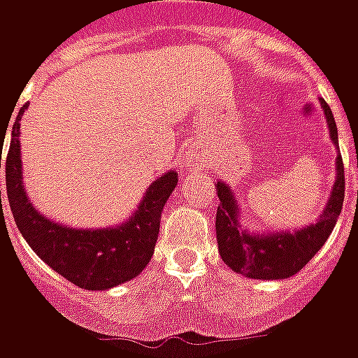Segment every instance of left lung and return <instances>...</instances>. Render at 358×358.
I'll return each mask as SVG.
<instances>
[{
  "label": "left lung",
  "instance_id": "left-lung-1",
  "mask_svg": "<svg viewBox=\"0 0 358 358\" xmlns=\"http://www.w3.org/2000/svg\"><path fill=\"white\" fill-rule=\"evenodd\" d=\"M320 103L328 120L331 141L336 148H339L338 128L331 109L324 99ZM336 172L338 176L334 182L330 199L324 207L320 220H316V224L305 226L295 232H270L266 236L248 234L245 230H241L238 222L240 209L236 197L226 184L217 182V194L220 199L217 209V241L222 261L234 272L255 280H284L297 274L326 243L338 222L345 197V174H343L341 155L336 159Z\"/></svg>",
  "mask_w": 358,
  "mask_h": 358
}]
</instances>
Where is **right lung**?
<instances>
[{
	"mask_svg": "<svg viewBox=\"0 0 358 358\" xmlns=\"http://www.w3.org/2000/svg\"><path fill=\"white\" fill-rule=\"evenodd\" d=\"M24 109L27 105L20 107L15 118L11 143L5 157L7 199L22 238L43 263L82 289L103 292L138 276L151 261L161 226V213L178 184V174L171 171L157 178L143 195L138 210L120 226L76 230L57 224L32 207L22 186L19 130ZM3 140L5 132H1V143ZM1 149L3 145L0 148V169Z\"/></svg>",
	"mask_w": 358,
	"mask_h": 358,
	"instance_id": "add662e5",
	"label": "right lung"
}]
</instances>
